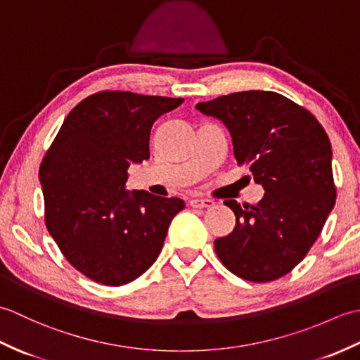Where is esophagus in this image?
<instances>
[{
    "instance_id": "esophagus-1",
    "label": "esophagus",
    "mask_w": 360,
    "mask_h": 360,
    "mask_svg": "<svg viewBox=\"0 0 360 360\" xmlns=\"http://www.w3.org/2000/svg\"><path fill=\"white\" fill-rule=\"evenodd\" d=\"M215 204L212 200H207V198H192L190 200V205H192L193 209H204V207H212V205Z\"/></svg>"
}]
</instances>
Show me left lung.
<instances>
[{"label": "left lung", "instance_id": "1", "mask_svg": "<svg viewBox=\"0 0 360 360\" xmlns=\"http://www.w3.org/2000/svg\"><path fill=\"white\" fill-rule=\"evenodd\" d=\"M232 137L238 165L264 188L258 204H224L235 229L215 240V252L238 277L266 283L307 257L335 204L331 142L312 114L274 91H241L201 102Z\"/></svg>", "mask_w": 360, "mask_h": 360}]
</instances>
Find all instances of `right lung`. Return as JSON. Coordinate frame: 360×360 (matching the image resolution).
<instances>
[{
  "mask_svg": "<svg viewBox=\"0 0 360 360\" xmlns=\"http://www.w3.org/2000/svg\"><path fill=\"white\" fill-rule=\"evenodd\" d=\"M184 98L101 91L74 106L41 160L44 223L75 269L105 286L156 262L179 198L125 190L128 168L150 158V133Z\"/></svg>",
  "mask_w": 360,
  "mask_h": 360,
  "instance_id": "right-lung-1",
  "label": "right lung"
}]
</instances>
